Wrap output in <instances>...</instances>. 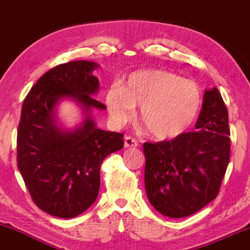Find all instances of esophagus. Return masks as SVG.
Wrapping results in <instances>:
<instances>
[{
  "label": "esophagus",
  "instance_id": "esophagus-1",
  "mask_svg": "<svg viewBox=\"0 0 250 250\" xmlns=\"http://www.w3.org/2000/svg\"><path fill=\"white\" fill-rule=\"evenodd\" d=\"M139 146V142L136 140L133 139L130 136H125V148H136Z\"/></svg>",
  "mask_w": 250,
  "mask_h": 250
}]
</instances>
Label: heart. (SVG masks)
<instances>
[{
	"label": "heart",
	"mask_w": 250,
	"mask_h": 250,
	"mask_svg": "<svg viewBox=\"0 0 250 250\" xmlns=\"http://www.w3.org/2000/svg\"><path fill=\"white\" fill-rule=\"evenodd\" d=\"M202 103L197 84L165 70H141L129 75L122 87L105 94L109 116L117 127L127 125L140 107V117L151 136L173 139L195 121Z\"/></svg>",
	"instance_id": "obj_1"
}]
</instances>
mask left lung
<instances>
[{
	"label": "left lung",
	"mask_w": 250,
	"mask_h": 250,
	"mask_svg": "<svg viewBox=\"0 0 250 250\" xmlns=\"http://www.w3.org/2000/svg\"><path fill=\"white\" fill-rule=\"evenodd\" d=\"M195 128L170 141L143 145L147 197L171 219L195 214L219 194L230 139L228 111L217 88L206 89Z\"/></svg>",
	"instance_id": "left-lung-1"
}]
</instances>
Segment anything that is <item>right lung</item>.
Instances as JSON below:
<instances>
[{
  "label": "right lung",
  "mask_w": 250,
  "mask_h": 250,
  "mask_svg": "<svg viewBox=\"0 0 250 250\" xmlns=\"http://www.w3.org/2000/svg\"><path fill=\"white\" fill-rule=\"evenodd\" d=\"M93 61H71L40 77L22 104L17 129V167L35 205L61 219L82 214L95 202L100 167L123 148V134L96 127L91 113L105 105L94 99L100 82ZM70 99L83 120L69 129L57 120V105Z\"/></svg>",
  "instance_id": "right-lung-1"
}]
</instances>
